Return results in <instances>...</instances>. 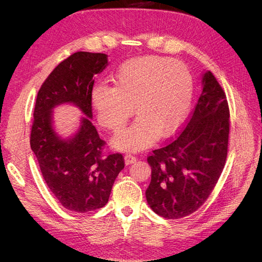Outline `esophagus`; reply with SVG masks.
Instances as JSON below:
<instances>
[{"mask_svg": "<svg viewBox=\"0 0 262 262\" xmlns=\"http://www.w3.org/2000/svg\"><path fill=\"white\" fill-rule=\"evenodd\" d=\"M137 161V157L136 156H133L132 154H125V156H124V162H125V165H130V164H132V163H134Z\"/></svg>", "mask_w": 262, "mask_h": 262, "instance_id": "esophagus-1", "label": "esophagus"}]
</instances>
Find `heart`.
I'll return each mask as SVG.
<instances>
[{
  "instance_id": "heart-1",
  "label": "heart",
  "mask_w": 262,
  "mask_h": 262,
  "mask_svg": "<svg viewBox=\"0 0 262 262\" xmlns=\"http://www.w3.org/2000/svg\"><path fill=\"white\" fill-rule=\"evenodd\" d=\"M192 94V76L185 64L144 57L123 63L114 77V87L95 86L92 102L99 124L114 132L123 128L136 109L137 120L117 134L113 143L119 149L139 150L152 144L157 134L166 137L178 128Z\"/></svg>"
}]
</instances>
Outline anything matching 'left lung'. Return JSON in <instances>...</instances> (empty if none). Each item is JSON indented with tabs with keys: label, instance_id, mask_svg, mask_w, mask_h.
<instances>
[{
	"label": "left lung",
	"instance_id": "1",
	"mask_svg": "<svg viewBox=\"0 0 262 262\" xmlns=\"http://www.w3.org/2000/svg\"><path fill=\"white\" fill-rule=\"evenodd\" d=\"M189 121L147 163L152 179L147 203L156 214L175 220L190 215L207 201L225 166L229 108L226 95L210 71Z\"/></svg>",
	"mask_w": 262,
	"mask_h": 262
}]
</instances>
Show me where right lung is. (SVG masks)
Returning a JSON list of instances; mask_svg holds the SVG:
<instances>
[{
	"label": "right lung",
	"mask_w": 262,
	"mask_h": 262,
	"mask_svg": "<svg viewBox=\"0 0 262 262\" xmlns=\"http://www.w3.org/2000/svg\"><path fill=\"white\" fill-rule=\"evenodd\" d=\"M107 64L105 53L71 54L46 78L36 98L30 147L55 199L78 213L106 205L114 182L124 168L122 154L104 153L106 142L91 121L94 76ZM64 102L76 104L86 116L70 140L60 139L52 128V109Z\"/></svg>",
	"instance_id": "right-lung-1"
}]
</instances>
